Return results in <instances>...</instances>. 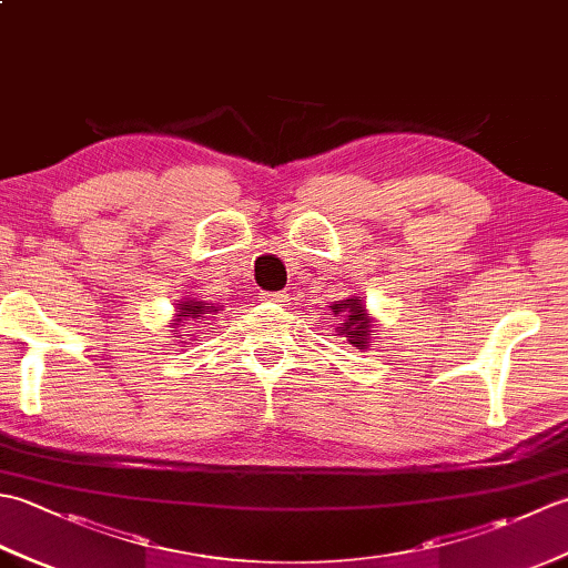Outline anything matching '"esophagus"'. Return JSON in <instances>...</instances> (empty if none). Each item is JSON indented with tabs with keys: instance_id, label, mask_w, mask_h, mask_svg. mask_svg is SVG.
<instances>
[{
	"instance_id": "obj_1",
	"label": "esophagus",
	"mask_w": 568,
	"mask_h": 568,
	"mask_svg": "<svg viewBox=\"0 0 568 568\" xmlns=\"http://www.w3.org/2000/svg\"><path fill=\"white\" fill-rule=\"evenodd\" d=\"M263 300L273 305H283V303H287V293H263Z\"/></svg>"
}]
</instances>
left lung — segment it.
<instances>
[{
    "label": "left lung",
    "instance_id": "1",
    "mask_svg": "<svg viewBox=\"0 0 568 568\" xmlns=\"http://www.w3.org/2000/svg\"><path fill=\"white\" fill-rule=\"evenodd\" d=\"M332 310H334V315H339V312H348L346 320L342 322V327H336V329H339V334H346L348 342L361 346V348L368 346V327H371V324H368L366 312H364V307H361L358 300H344L342 305H334Z\"/></svg>",
    "mask_w": 568,
    "mask_h": 568
}]
</instances>
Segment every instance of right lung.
<instances>
[{
  "label": "right lung",
  "instance_id": "add662e5",
  "mask_svg": "<svg viewBox=\"0 0 568 568\" xmlns=\"http://www.w3.org/2000/svg\"><path fill=\"white\" fill-rule=\"evenodd\" d=\"M178 322H180V327H185V324H190V322H183V317H192V320H197V317H202V315H207V312H216V310H210V307H204L202 303H195V300H187V303H183V307H178Z\"/></svg>",
  "mask_w": 568,
  "mask_h": 568
}]
</instances>
